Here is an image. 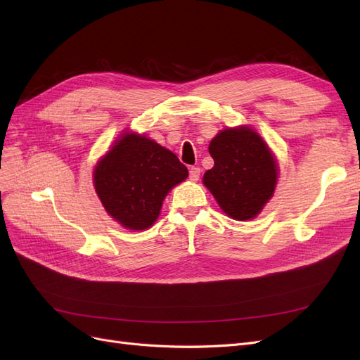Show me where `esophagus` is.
<instances>
[{"mask_svg": "<svg viewBox=\"0 0 360 360\" xmlns=\"http://www.w3.org/2000/svg\"><path fill=\"white\" fill-rule=\"evenodd\" d=\"M200 174H201V169H200L198 167H192V168L189 169V179H191L192 181H198Z\"/></svg>", "mask_w": 360, "mask_h": 360, "instance_id": "1", "label": "esophagus"}]
</instances>
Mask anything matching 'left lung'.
I'll return each mask as SVG.
<instances>
[{"label":"left lung","instance_id":"8db88e82","mask_svg":"<svg viewBox=\"0 0 360 360\" xmlns=\"http://www.w3.org/2000/svg\"><path fill=\"white\" fill-rule=\"evenodd\" d=\"M214 167L202 183L222 212L236 221L257 217L274 197L278 162L266 141L249 126L221 130L209 146Z\"/></svg>","mask_w":360,"mask_h":360}]
</instances>
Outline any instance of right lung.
Returning <instances> with one entry per match:
<instances>
[{
  "instance_id": "add662e5",
  "label": "right lung",
  "mask_w": 360,
  "mask_h": 360,
  "mask_svg": "<svg viewBox=\"0 0 360 360\" xmlns=\"http://www.w3.org/2000/svg\"><path fill=\"white\" fill-rule=\"evenodd\" d=\"M188 176V168L171 150L124 130L97 160L93 184L114 221L130 231H141L158 221L163 200Z\"/></svg>"
}]
</instances>
